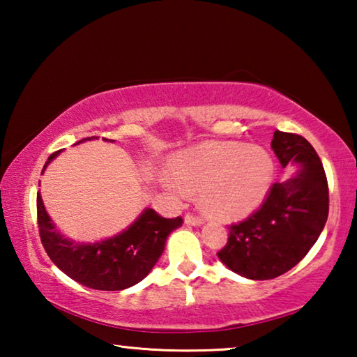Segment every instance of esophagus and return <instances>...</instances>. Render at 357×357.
<instances>
[{
  "instance_id": "1",
  "label": "esophagus",
  "mask_w": 357,
  "mask_h": 357,
  "mask_svg": "<svg viewBox=\"0 0 357 357\" xmlns=\"http://www.w3.org/2000/svg\"><path fill=\"white\" fill-rule=\"evenodd\" d=\"M184 223H187V225H192V227H202L203 219H202V217H195V215L187 214L184 217Z\"/></svg>"
}]
</instances>
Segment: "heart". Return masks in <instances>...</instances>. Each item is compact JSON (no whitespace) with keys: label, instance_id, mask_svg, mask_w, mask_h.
<instances>
[{"label":"heart","instance_id":"heart-1","mask_svg":"<svg viewBox=\"0 0 357 357\" xmlns=\"http://www.w3.org/2000/svg\"><path fill=\"white\" fill-rule=\"evenodd\" d=\"M172 178H160L176 197L200 190V206L217 219H239L268 195L274 162L268 151L239 142H211L181 151L168 162Z\"/></svg>","mask_w":357,"mask_h":357}]
</instances>
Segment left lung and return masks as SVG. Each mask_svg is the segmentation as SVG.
<instances>
[{"mask_svg": "<svg viewBox=\"0 0 357 357\" xmlns=\"http://www.w3.org/2000/svg\"><path fill=\"white\" fill-rule=\"evenodd\" d=\"M271 148L293 174L271 187L255 214L229 227L228 243L217 253L228 269L250 280L275 279L294 268L317 243L329 213L328 179L312 144L275 130Z\"/></svg>", "mask_w": 357, "mask_h": 357, "instance_id": "8db88e82", "label": "left lung"}]
</instances>
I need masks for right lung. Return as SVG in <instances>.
<instances>
[{"mask_svg":"<svg viewBox=\"0 0 357 357\" xmlns=\"http://www.w3.org/2000/svg\"><path fill=\"white\" fill-rule=\"evenodd\" d=\"M89 140H98V137L83 138L75 144ZM59 153L61 151L48 157L42 173ZM38 222L42 245L52 261L72 280L102 291H119L142 282L164 253L168 234L183 225L181 217L164 219L154 209L144 208L128 228L114 236L96 243H77L56 229L45 211L40 192Z\"/></svg>","mask_w":357,"mask_h":357,"instance_id":"obj_1","label":"right lung"}]
</instances>
